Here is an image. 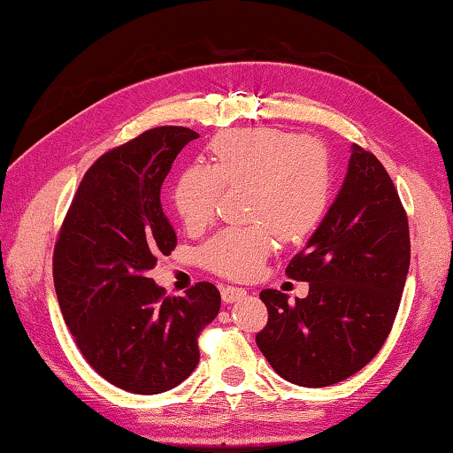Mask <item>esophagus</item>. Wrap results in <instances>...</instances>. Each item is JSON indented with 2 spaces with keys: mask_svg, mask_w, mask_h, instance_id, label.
<instances>
[{
  "mask_svg": "<svg viewBox=\"0 0 453 453\" xmlns=\"http://www.w3.org/2000/svg\"><path fill=\"white\" fill-rule=\"evenodd\" d=\"M220 296H223V302L234 303L238 300H242V297H246V289L234 288V286H225L223 289H220Z\"/></svg>",
  "mask_w": 453,
  "mask_h": 453,
  "instance_id": "1",
  "label": "esophagus"
}]
</instances>
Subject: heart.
Instances as JSON below:
<instances>
[{"instance_id":"heart-1","label":"heart","mask_w":453,"mask_h":453,"mask_svg":"<svg viewBox=\"0 0 453 453\" xmlns=\"http://www.w3.org/2000/svg\"><path fill=\"white\" fill-rule=\"evenodd\" d=\"M246 187L244 215L252 225L225 228L201 249L209 270L228 278H252L281 241H302L327 209L331 173L326 151L300 135L252 127L217 135L211 167L191 165L177 177L175 209L189 228L207 226L220 193Z\"/></svg>"}]
</instances>
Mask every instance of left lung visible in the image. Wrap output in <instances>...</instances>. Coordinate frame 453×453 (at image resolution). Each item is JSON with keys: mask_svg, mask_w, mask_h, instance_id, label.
Instances as JSON below:
<instances>
[{"mask_svg": "<svg viewBox=\"0 0 453 453\" xmlns=\"http://www.w3.org/2000/svg\"><path fill=\"white\" fill-rule=\"evenodd\" d=\"M411 266V234L387 169L353 143L343 185L305 249L288 264L310 281L296 303L262 289L268 323L256 345L281 379L319 388L351 377L380 351Z\"/></svg>", "mask_w": 453, "mask_h": 453, "instance_id": "1", "label": "left lung"}]
</instances>
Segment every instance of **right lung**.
<instances>
[{"label": "right lung", "instance_id": "obj_1", "mask_svg": "<svg viewBox=\"0 0 453 453\" xmlns=\"http://www.w3.org/2000/svg\"><path fill=\"white\" fill-rule=\"evenodd\" d=\"M197 138L161 126L94 161L55 246L57 300L76 345L102 379L134 395L181 385L199 363L201 329L220 310L211 281L169 297L148 278L177 244L161 185Z\"/></svg>", "mask_w": 453, "mask_h": 453}]
</instances>
